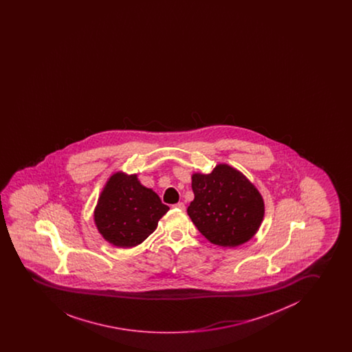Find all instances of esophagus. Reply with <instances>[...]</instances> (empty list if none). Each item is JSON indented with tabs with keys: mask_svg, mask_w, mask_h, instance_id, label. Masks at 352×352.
<instances>
[{
	"mask_svg": "<svg viewBox=\"0 0 352 352\" xmlns=\"http://www.w3.org/2000/svg\"><path fill=\"white\" fill-rule=\"evenodd\" d=\"M173 208L184 210V209H185V206H184L183 202H178V204H173Z\"/></svg>",
	"mask_w": 352,
	"mask_h": 352,
	"instance_id": "obj_1",
	"label": "esophagus"
}]
</instances>
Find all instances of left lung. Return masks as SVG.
I'll use <instances>...</instances> for the list:
<instances>
[{"mask_svg": "<svg viewBox=\"0 0 352 352\" xmlns=\"http://www.w3.org/2000/svg\"><path fill=\"white\" fill-rule=\"evenodd\" d=\"M195 199L188 214L213 245L237 247L259 230L265 214L263 196L240 170L220 163L209 174H192Z\"/></svg>", "mask_w": 352, "mask_h": 352, "instance_id": "left-lung-1", "label": "left lung"}]
</instances>
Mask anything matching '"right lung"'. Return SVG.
Here are the masks:
<instances>
[{
    "instance_id": "1",
    "label": "right lung",
    "mask_w": 352,
    "mask_h": 352,
    "mask_svg": "<svg viewBox=\"0 0 352 352\" xmlns=\"http://www.w3.org/2000/svg\"><path fill=\"white\" fill-rule=\"evenodd\" d=\"M158 195L145 188L137 174H112L94 209V223L104 240L118 248L140 245L168 212Z\"/></svg>"
}]
</instances>
